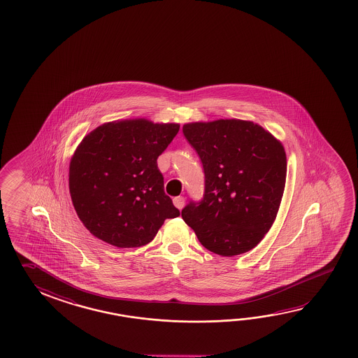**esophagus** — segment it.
Here are the masks:
<instances>
[{
  "instance_id": "esophagus-1",
  "label": "esophagus",
  "mask_w": 358,
  "mask_h": 358,
  "mask_svg": "<svg viewBox=\"0 0 358 358\" xmlns=\"http://www.w3.org/2000/svg\"><path fill=\"white\" fill-rule=\"evenodd\" d=\"M173 205H175L177 209H182L183 205H185V199H183L182 196H177L173 199Z\"/></svg>"
}]
</instances>
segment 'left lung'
<instances>
[{
	"instance_id": "8db88e82",
	"label": "left lung",
	"mask_w": 358,
	"mask_h": 358,
	"mask_svg": "<svg viewBox=\"0 0 358 358\" xmlns=\"http://www.w3.org/2000/svg\"><path fill=\"white\" fill-rule=\"evenodd\" d=\"M183 134L205 172V195L182 210L206 250L223 257L253 250L276 219L286 183L282 143L241 119L187 122Z\"/></svg>"
}]
</instances>
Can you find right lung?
Segmentation results:
<instances>
[{"instance_id": "1", "label": "right lung", "mask_w": 358, "mask_h": 358, "mask_svg": "<svg viewBox=\"0 0 358 358\" xmlns=\"http://www.w3.org/2000/svg\"><path fill=\"white\" fill-rule=\"evenodd\" d=\"M180 130L145 117L103 122L71 157L72 203L92 236L117 248L153 241L166 219L180 215L164 194L157 158Z\"/></svg>"}]
</instances>
